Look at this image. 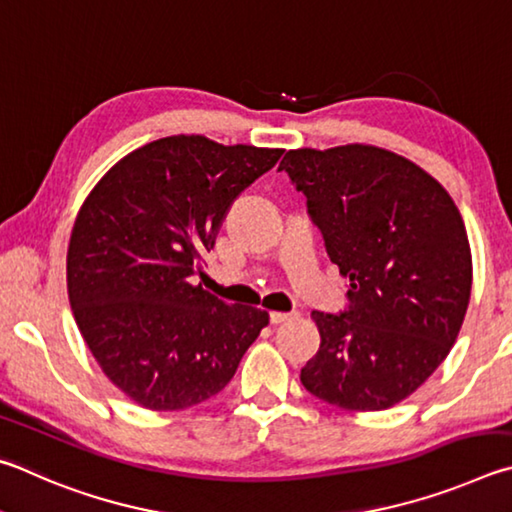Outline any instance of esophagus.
Returning a JSON list of instances; mask_svg holds the SVG:
<instances>
[{"instance_id":"esophagus-1","label":"esophagus","mask_w":512,"mask_h":512,"mask_svg":"<svg viewBox=\"0 0 512 512\" xmlns=\"http://www.w3.org/2000/svg\"><path fill=\"white\" fill-rule=\"evenodd\" d=\"M290 319H292V315H285V312H270V324L272 326H281Z\"/></svg>"}]
</instances>
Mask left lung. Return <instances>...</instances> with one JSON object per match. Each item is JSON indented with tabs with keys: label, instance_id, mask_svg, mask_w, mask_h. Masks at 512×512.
I'll use <instances>...</instances> for the list:
<instances>
[{
	"label": "left lung",
	"instance_id": "obj_1",
	"mask_svg": "<svg viewBox=\"0 0 512 512\" xmlns=\"http://www.w3.org/2000/svg\"><path fill=\"white\" fill-rule=\"evenodd\" d=\"M279 170L306 193L351 301L342 315L312 312L321 344L301 384L346 411L398 405L452 351L468 310L459 209L427 170L366 143L288 150Z\"/></svg>",
	"mask_w": 512,
	"mask_h": 512
}]
</instances>
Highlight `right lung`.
<instances>
[{"label": "right lung", "instance_id": "obj_1", "mask_svg": "<svg viewBox=\"0 0 512 512\" xmlns=\"http://www.w3.org/2000/svg\"><path fill=\"white\" fill-rule=\"evenodd\" d=\"M283 148L173 134L132 150L89 191L67 249V292L96 364L139 407L179 411L227 387L270 324L193 285L231 202Z\"/></svg>", "mask_w": 512, "mask_h": 512}]
</instances>
